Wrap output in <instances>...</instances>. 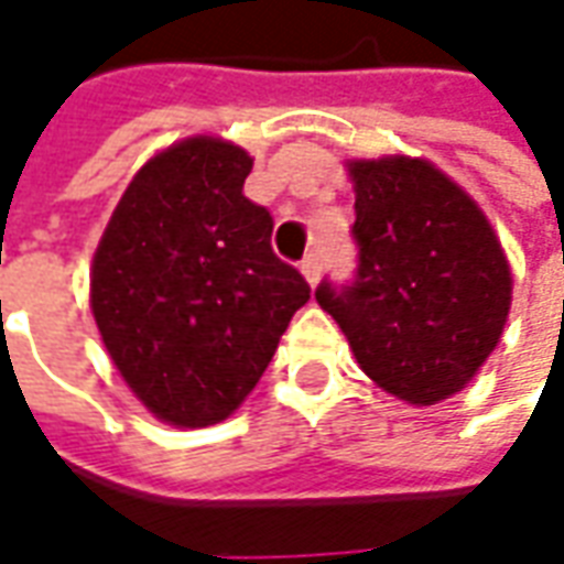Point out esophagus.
<instances>
[{
  "label": "esophagus",
  "instance_id": "1",
  "mask_svg": "<svg viewBox=\"0 0 564 564\" xmlns=\"http://www.w3.org/2000/svg\"><path fill=\"white\" fill-rule=\"evenodd\" d=\"M302 274H305V281L317 286L321 281V259H317V252H308L305 259H302Z\"/></svg>",
  "mask_w": 564,
  "mask_h": 564
}]
</instances>
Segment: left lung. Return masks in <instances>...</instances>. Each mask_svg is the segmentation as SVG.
I'll return each mask as SVG.
<instances>
[{"mask_svg": "<svg viewBox=\"0 0 564 564\" xmlns=\"http://www.w3.org/2000/svg\"><path fill=\"white\" fill-rule=\"evenodd\" d=\"M358 271L314 290L382 392L426 408L475 377L503 336L512 274L478 203L420 156L351 160Z\"/></svg>", "mask_w": 564, "mask_h": 564, "instance_id": "1", "label": "left lung"}]
</instances>
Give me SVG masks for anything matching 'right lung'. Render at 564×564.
<instances>
[{"instance_id":"obj_1","label":"right lung","mask_w":564,"mask_h":564,"mask_svg":"<svg viewBox=\"0 0 564 564\" xmlns=\"http://www.w3.org/2000/svg\"><path fill=\"white\" fill-rule=\"evenodd\" d=\"M250 170V153L221 138L160 151L129 182L91 259L107 355L172 426L231 416L312 299L271 250V213L243 197Z\"/></svg>"}]
</instances>
